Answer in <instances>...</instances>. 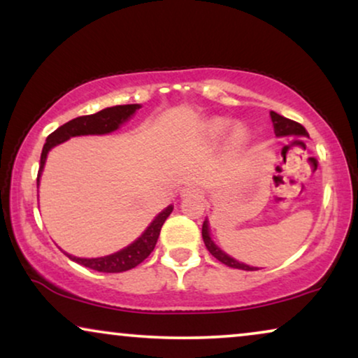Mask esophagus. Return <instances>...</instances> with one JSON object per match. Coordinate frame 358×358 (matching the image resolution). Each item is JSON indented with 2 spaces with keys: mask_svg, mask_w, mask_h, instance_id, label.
I'll list each match as a JSON object with an SVG mask.
<instances>
[{
  "mask_svg": "<svg viewBox=\"0 0 358 358\" xmlns=\"http://www.w3.org/2000/svg\"><path fill=\"white\" fill-rule=\"evenodd\" d=\"M183 198H203V192L196 187H187L182 189Z\"/></svg>",
  "mask_w": 358,
  "mask_h": 358,
  "instance_id": "1",
  "label": "esophagus"
}]
</instances>
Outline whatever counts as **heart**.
<instances>
[{"label": "heart", "instance_id": "heart-1", "mask_svg": "<svg viewBox=\"0 0 358 358\" xmlns=\"http://www.w3.org/2000/svg\"><path fill=\"white\" fill-rule=\"evenodd\" d=\"M229 127V121L227 119H213V121L208 122V134L216 137V136H221L224 131H226ZM232 144H241L242 141H244V131L241 129V127H236L234 132H232V137H231Z\"/></svg>", "mask_w": 358, "mask_h": 358}]
</instances>
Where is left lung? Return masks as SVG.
<instances>
[{"instance_id":"left-lung-1","label":"left lung","mask_w":358,"mask_h":358,"mask_svg":"<svg viewBox=\"0 0 358 358\" xmlns=\"http://www.w3.org/2000/svg\"><path fill=\"white\" fill-rule=\"evenodd\" d=\"M271 116V122H273V131L276 136H298V137H309L308 131L304 129L301 124L296 122V121H292V119L288 117H283L280 116V114H276L275 111L270 113ZM203 241H204V245H206V249L209 250V254H211L214 259H217L221 264L231 266V268H241V270H259L257 266H250V265H245V264H241V262H237L232 259V257H229L227 254H224V252L219 249V247L214 244L211 241V237H209V229H208V221L203 222Z\"/></svg>"}]
</instances>
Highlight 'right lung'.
I'll list each match as a JSON object with an SVG mask.
<instances>
[{"label": "right lung", "instance_id": "1", "mask_svg": "<svg viewBox=\"0 0 358 358\" xmlns=\"http://www.w3.org/2000/svg\"><path fill=\"white\" fill-rule=\"evenodd\" d=\"M139 108V104H121V106L106 108L99 113L71 119V121L65 122L64 126H60L59 129H55L49 137H47L44 149H42L37 182H39L41 171L44 169L47 154H49L52 147L75 136L108 134V132L116 131L117 127L121 126L124 121H127V119L136 113V109ZM171 211H173V206L164 209V211L150 222V226L145 229V232L139 237V239L132 242V244L129 247H126V249L116 252V254L99 257V259H80V257H73L69 254L65 255L69 257L70 260L76 262V264L87 266V268L103 271V273H121V271L134 268V266L142 264V262L150 255V252L154 250L157 239H159L160 236V229L164 226L165 219L170 216Z\"/></svg>", "mask_w": 358, "mask_h": 358}]
</instances>
